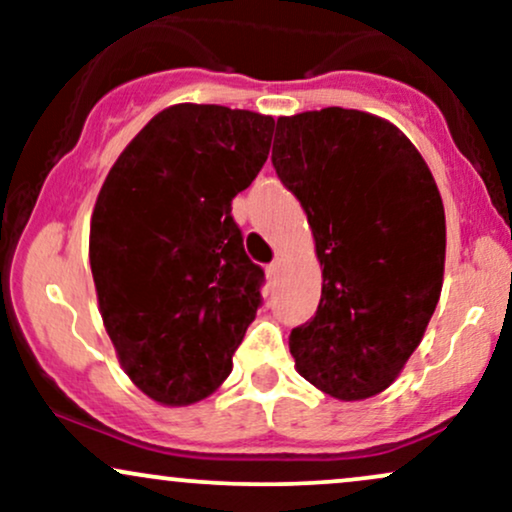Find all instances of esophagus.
<instances>
[{"label":"esophagus","instance_id":"34e87169","mask_svg":"<svg viewBox=\"0 0 512 512\" xmlns=\"http://www.w3.org/2000/svg\"><path fill=\"white\" fill-rule=\"evenodd\" d=\"M279 272H281V264H279V262L269 264V267H267V281H269V286L276 284V279H279Z\"/></svg>","mask_w":512,"mask_h":512}]
</instances>
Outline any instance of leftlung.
<instances>
[{
  "label": "left lung",
  "instance_id": "obj_1",
  "mask_svg": "<svg viewBox=\"0 0 512 512\" xmlns=\"http://www.w3.org/2000/svg\"><path fill=\"white\" fill-rule=\"evenodd\" d=\"M272 166L313 228L322 298L289 349L342 402L387 390L424 339L445 272V209L402 129L363 110L276 120Z\"/></svg>",
  "mask_w": 512,
  "mask_h": 512
}]
</instances>
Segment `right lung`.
I'll return each instance as SVG.
<instances>
[{
	"mask_svg": "<svg viewBox=\"0 0 512 512\" xmlns=\"http://www.w3.org/2000/svg\"><path fill=\"white\" fill-rule=\"evenodd\" d=\"M274 117L178 103L151 117L110 168L88 260L120 366L163 407L219 390L257 315L264 272L231 202L269 154Z\"/></svg>",
	"mask_w": 512,
	"mask_h": 512,
	"instance_id": "1",
	"label": "right lung"
}]
</instances>
